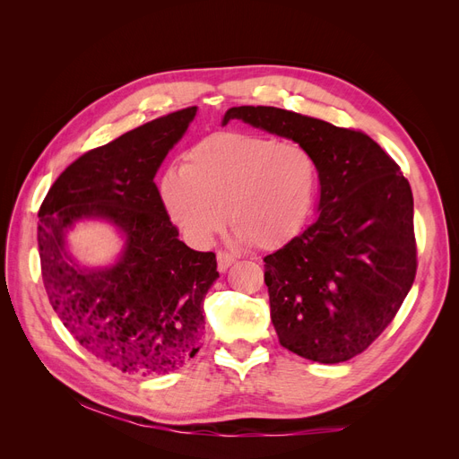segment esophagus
Masks as SVG:
<instances>
[{"mask_svg": "<svg viewBox=\"0 0 459 459\" xmlns=\"http://www.w3.org/2000/svg\"><path fill=\"white\" fill-rule=\"evenodd\" d=\"M216 260H218V272L224 273L231 266V264L235 262V256L230 255V253H218Z\"/></svg>", "mask_w": 459, "mask_h": 459, "instance_id": "obj_1", "label": "esophagus"}]
</instances>
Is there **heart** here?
Masks as SVG:
<instances>
[{
  "label": "heart",
  "mask_w": 459,
  "mask_h": 459,
  "mask_svg": "<svg viewBox=\"0 0 459 459\" xmlns=\"http://www.w3.org/2000/svg\"><path fill=\"white\" fill-rule=\"evenodd\" d=\"M314 152L243 132L203 137L160 182L166 212L186 239L206 247L228 221L239 239L275 248L307 224L317 193Z\"/></svg>",
  "instance_id": "1"
}]
</instances>
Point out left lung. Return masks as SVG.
Here are the masks:
<instances>
[{"instance_id": "left-lung-1", "label": "left lung", "mask_w": 459, "mask_h": 459, "mask_svg": "<svg viewBox=\"0 0 459 459\" xmlns=\"http://www.w3.org/2000/svg\"><path fill=\"white\" fill-rule=\"evenodd\" d=\"M241 120L314 152V224L264 258L280 342L319 364L364 352L393 322L415 277L413 197L398 164L362 132L275 107H231Z\"/></svg>"}]
</instances>
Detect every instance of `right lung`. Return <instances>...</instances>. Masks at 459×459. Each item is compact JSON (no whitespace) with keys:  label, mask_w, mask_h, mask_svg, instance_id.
<instances>
[{"label":"right lung","mask_w":459,"mask_h":459,"mask_svg":"<svg viewBox=\"0 0 459 459\" xmlns=\"http://www.w3.org/2000/svg\"><path fill=\"white\" fill-rule=\"evenodd\" d=\"M195 115L197 107L176 110L91 149L57 178L38 212L53 310L90 354L126 373H170L201 349L216 255L179 241L155 184ZM84 221L108 223L123 241L107 267H88L70 251L67 233Z\"/></svg>","instance_id":"add662e5"}]
</instances>
